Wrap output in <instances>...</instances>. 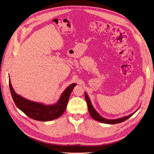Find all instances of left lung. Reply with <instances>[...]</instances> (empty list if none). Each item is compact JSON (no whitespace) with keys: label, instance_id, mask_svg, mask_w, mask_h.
Instances as JSON below:
<instances>
[{"label":"left lung","instance_id":"left-lung-1","mask_svg":"<svg viewBox=\"0 0 154 154\" xmlns=\"http://www.w3.org/2000/svg\"><path fill=\"white\" fill-rule=\"evenodd\" d=\"M85 100L87 102V104L88 106V112H89V114L91 115V116L92 117V119H94V120L98 121V122H102V123H104V124H118V123H121L124 122V121L126 120L127 119L130 118L132 116H133L135 113L139 110V109H137V110H135L134 113L131 114V115H128L127 116H125L123 117H120L119 119H107L103 117L102 116H101L99 113L96 111V110L94 109V107H93L92 104L91 103V101L90 100V98L88 97V96L87 95V94L85 92Z\"/></svg>","mask_w":154,"mask_h":154}]
</instances>
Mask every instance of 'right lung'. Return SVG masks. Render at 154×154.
Segmentation results:
<instances>
[{"mask_svg": "<svg viewBox=\"0 0 154 154\" xmlns=\"http://www.w3.org/2000/svg\"><path fill=\"white\" fill-rule=\"evenodd\" d=\"M77 84H72L61 94L59 100L54 104L45 105L42 103L31 101L15 92L9 78V87L15 104L29 117L38 121H51L60 117L66 110L69 97Z\"/></svg>", "mask_w": 154, "mask_h": 154, "instance_id": "add662e5", "label": "right lung"}]
</instances>
